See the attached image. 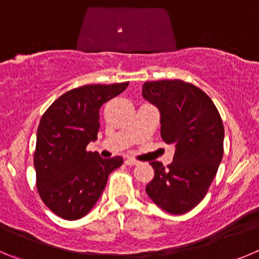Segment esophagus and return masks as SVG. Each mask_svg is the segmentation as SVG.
Returning a JSON list of instances; mask_svg holds the SVG:
<instances>
[{"mask_svg": "<svg viewBox=\"0 0 259 259\" xmlns=\"http://www.w3.org/2000/svg\"><path fill=\"white\" fill-rule=\"evenodd\" d=\"M125 163H126L127 166H137V165H139V162H138V161H135V159H133V158H127L126 161H125Z\"/></svg>", "mask_w": 259, "mask_h": 259, "instance_id": "1", "label": "esophagus"}]
</instances>
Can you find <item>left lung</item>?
<instances>
[{
  "instance_id": "obj_1",
  "label": "left lung",
  "mask_w": 259,
  "mask_h": 259,
  "mask_svg": "<svg viewBox=\"0 0 259 259\" xmlns=\"http://www.w3.org/2000/svg\"><path fill=\"white\" fill-rule=\"evenodd\" d=\"M142 96L159 111L161 138L175 144L172 162H151L148 197L171 214H183L206 197L224 154V125L216 106L199 88L183 80L147 81Z\"/></svg>"
}]
</instances>
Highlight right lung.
Segmentation results:
<instances>
[{
  "label": "right lung",
  "mask_w": 259,
  "mask_h": 259,
  "mask_svg": "<svg viewBox=\"0 0 259 259\" xmlns=\"http://www.w3.org/2000/svg\"><path fill=\"white\" fill-rule=\"evenodd\" d=\"M129 83L92 84L59 97L43 113L37 132L34 168L37 189L55 214L74 221L85 216L100 199L110 172L122 157L102 158L87 151L97 141L100 108Z\"/></svg>",
  "instance_id": "obj_1"
}]
</instances>
